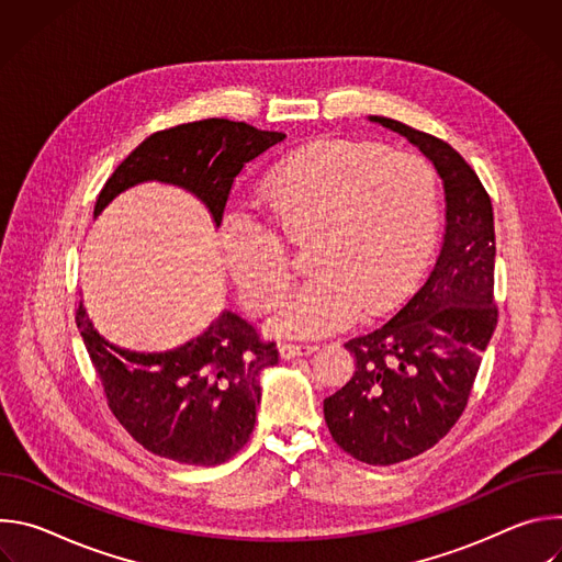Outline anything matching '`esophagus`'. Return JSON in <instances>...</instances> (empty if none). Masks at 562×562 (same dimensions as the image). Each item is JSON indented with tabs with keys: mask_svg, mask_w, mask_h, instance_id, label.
<instances>
[{
	"mask_svg": "<svg viewBox=\"0 0 562 562\" xmlns=\"http://www.w3.org/2000/svg\"><path fill=\"white\" fill-rule=\"evenodd\" d=\"M315 349H317L315 345H291V342H286V345L280 347V356L284 360H293V358H300V356H311Z\"/></svg>",
	"mask_w": 562,
	"mask_h": 562,
	"instance_id": "esophagus-1",
	"label": "esophagus"
}]
</instances>
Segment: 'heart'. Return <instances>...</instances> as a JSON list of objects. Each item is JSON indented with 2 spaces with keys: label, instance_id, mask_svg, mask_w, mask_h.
Segmentation results:
<instances>
[{
  "label": "heart",
  "instance_id": "1",
  "mask_svg": "<svg viewBox=\"0 0 562 562\" xmlns=\"http://www.w3.org/2000/svg\"><path fill=\"white\" fill-rule=\"evenodd\" d=\"M260 206L271 228L228 211L220 249L239 295L267 313L289 291V245H306L313 276L269 319L291 338L338 331L364 311L382 313L427 256L438 220L434 171L407 150L373 144H311L269 173Z\"/></svg>",
  "mask_w": 562,
  "mask_h": 562
}]
</instances>
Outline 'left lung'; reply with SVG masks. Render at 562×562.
<instances>
[{
	"label": "left lung",
	"instance_id": "left-lung-1",
	"mask_svg": "<svg viewBox=\"0 0 562 562\" xmlns=\"http://www.w3.org/2000/svg\"><path fill=\"white\" fill-rule=\"evenodd\" d=\"M407 137L445 187V237L420 291L380 329L349 340L351 380L325 400L334 440L367 464H395L449 434L498 323L492 200L447 142L403 122L369 115Z\"/></svg>",
	"mask_w": 562,
	"mask_h": 562
}]
</instances>
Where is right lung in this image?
I'll list each match as a JSON object with an SVG mask.
<instances>
[{
    "instance_id": "obj_1",
    "label": "right lung",
    "mask_w": 562,
    "mask_h": 562,
    "mask_svg": "<svg viewBox=\"0 0 562 562\" xmlns=\"http://www.w3.org/2000/svg\"><path fill=\"white\" fill-rule=\"evenodd\" d=\"M284 137L217 117L153 133L109 178L95 217L120 193L162 182L195 195L217 228L235 176ZM75 319L113 416L144 449L180 464L213 467L247 445L262 397L260 375L278 364V349L245 317L224 308L198 338L155 353L106 340L85 302Z\"/></svg>"
}]
</instances>
